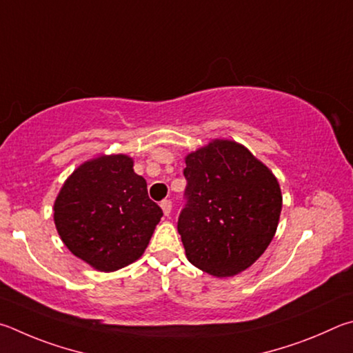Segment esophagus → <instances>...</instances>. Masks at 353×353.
<instances>
[{
  "instance_id": "1",
  "label": "esophagus",
  "mask_w": 353,
  "mask_h": 353,
  "mask_svg": "<svg viewBox=\"0 0 353 353\" xmlns=\"http://www.w3.org/2000/svg\"><path fill=\"white\" fill-rule=\"evenodd\" d=\"M161 209H163L164 215H169L172 211V201L170 200H163L161 201Z\"/></svg>"
}]
</instances>
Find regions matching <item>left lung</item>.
I'll use <instances>...</instances> for the list:
<instances>
[{
	"instance_id": "8db88e82",
	"label": "left lung",
	"mask_w": 353,
	"mask_h": 353,
	"mask_svg": "<svg viewBox=\"0 0 353 353\" xmlns=\"http://www.w3.org/2000/svg\"><path fill=\"white\" fill-rule=\"evenodd\" d=\"M178 232L188 261L228 277L251 267L274 237L281 188L267 165L234 141L215 139L186 157Z\"/></svg>"
}]
</instances>
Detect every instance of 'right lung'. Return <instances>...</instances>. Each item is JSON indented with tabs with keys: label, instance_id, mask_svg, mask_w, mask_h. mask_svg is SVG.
Returning <instances> with one entry per match:
<instances>
[{
	"label": "right lung",
	"instance_id": "1",
	"mask_svg": "<svg viewBox=\"0 0 353 353\" xmlns=\"http://www.w3.org/2000/svg\"><path fill=\"white\" fill-rule=\"evenodd\" d=\"M163 217L148 199L133 159L111 154L88 161L65 181L54 205L60 239L74 256L99 271L127 267L145 251Z\"/></svg>",
	"mask_w": 353,
	"mask_h": 353
}]
</instances>
